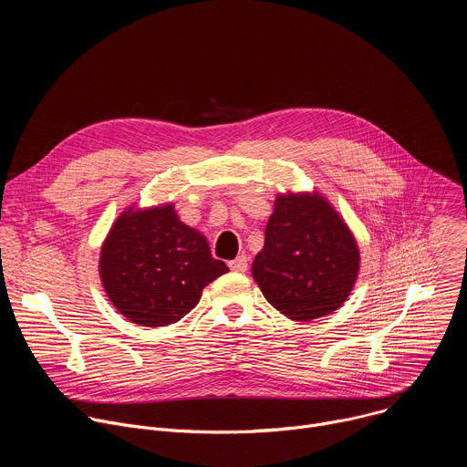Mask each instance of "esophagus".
Masks as SVG:
<instances>
[{
    "label": "esophagus",
    "mask_w": 467,
    "mask_h": 467,
    "mask_svg": "<svg viewBox=\"0 0 467 467\" xmlns=\"http://www.w3.org/2000/svg\"><path fill=\"white\" fill-rule=\"evenodd\" d=\"M247 262H249V258L245 254H238L234 260L229 262V268L233 272H245L247 270Z\"/></svg>",
    "instance_id": "obj_1"
}]
</instances>
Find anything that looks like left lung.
Wrapping results in <instances>:
<instances>
[{
    "instance_id": "1",
    "label": "left lung",
    "mask_w": 467,
    "mask_h": 467,
    "mask_svg": "<svg viewBox=\"0 0 467 467\" xmlns=\"http://www.w3.org/2000/svg\"><path fill=\"white\" fill-rule=\"evenodd\" d=\"M358 247L349 227L317 193L275 199L253 279L281 314L310 321L335 312L358 275Z\"/></svg>"
}]
</instances>
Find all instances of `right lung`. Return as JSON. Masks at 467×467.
Segmentation results:
<instances>
[{
    "mask_svg": "<svg viewBox=\"0 0 467 467\" xmlns=\"http://www.w3.org/2000/svg\"><path fill=\"white\" fill-rule=\"evenodd\" d=\"M207 238L184 225L173 205L125 211L112 225L99 258L103 288L119 314L142 327L184 317L203 288L227 274Z\"/></svg>",
    "mask_w": 467,
    "mask_h": 467,
    "instance_id": "obj_1",
    "label": "right lung"
}]
</instances>
